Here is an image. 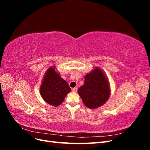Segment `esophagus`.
Listing matches in <instances>:
<instances>
[{
  "instance_id": "obj_1",
  "label": "esophagus",
  "mask_w": 150,
  "mask_h": 150,
  "mask_svg": "<svg viewBox=\"0 0 150 150\" xmlns=\"http://www.w3.org/2000/svg\"><path fill=\"white\" fill-rule=\"evenodd\" d=\"M72 91H73V92H77V91H78V88H72Z\"/></svg>"
}]
</instances>
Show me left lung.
<instances>
[{
	"label": "left lung",
	"instance_id": "left-lung-1",
	"mask_svg": "<svg viewBox=\"0 0 150 150\" xmlns=\"http://www.w3.org/2000/svg\"><path fill=\"white\" fill-rule=\"evenodd\" d=\"M78 92L84 105L89 109H96L105 104L111 91L103 71L97 67L86 74L84 84Z\"/></svg>",
	"mask_w": 150,
	"mask_h": 150
}]
</instances>
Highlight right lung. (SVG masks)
Masks as SVG:
<instances>
[{
    "label": "right lung",
    "instance_id": "1",
    "mask_svg": "<svg viewBox=\"0 0 150 150\" xmlns=\"http://www.w3.org/2000/svg\"><path fill=\"white\" fill-rule=\"evenodd\" d=\"M55 66L50 67L44 74L40 87V94L45 102L53 106H58L64 101V98L71 89Z\"/></svg>",
    "mask_w": 150,
    "mask_h": 150
}]
</instances>
